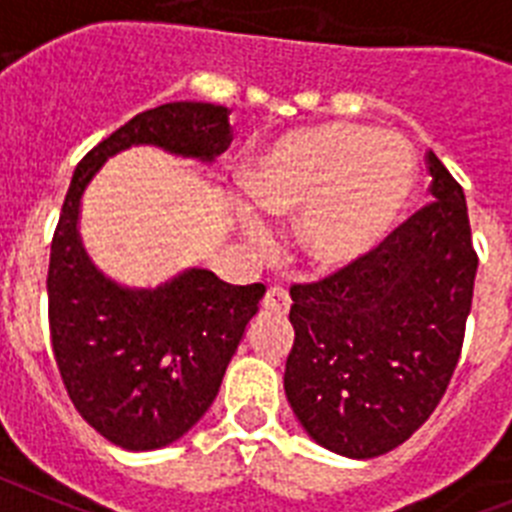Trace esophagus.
<instances>
[{
  "label": "esophagus",
  "mask_w": 512,
  "mask_h": 512,
  "mask_svg": "<svg viewBox=\"0 0 512 512\" xmlns=\"http://www.w3.org/2000/svg\"><path fill=\"white\" fill-rule=\"evenodd\" d=\"M288 306H291V296L283 286H270L265 299H262V309L270 311V314H286Z\"/></svg>",
  "instance_id": "esophagus-1"
}]
</instances>
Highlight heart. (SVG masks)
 Instances as JSON below:
<instances>
[{
    "mask_svg": "<svg viewBox=\"0 0 512 512\" xmlns=\"http://www.w3.org/2000/svg\"><path fill=\"white\" fill-rule=\"evenodd\" d=\"M415 167L391 133L322 123L286 133L244 177L247 201L262 216H301L299 242L317 270H342L389 234L412 193ZM255 242L265 226L247 216Z\"/></svg>",
    "mask_w": 512,
    "mask_h": 512,
    "instance_id": "obj_1",
    "label": "heart"
}]
</instances>
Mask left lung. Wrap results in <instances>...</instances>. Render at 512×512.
I'll use <instances>...</instances> for the list:
<instances>
[{"instance_id": "obj_1", "label": "left lung", "mask_w": 512, "mask_h": 512, "mask_svg": "<svg viewBox=\"0 0 512 512\" xmlns=\"http://www.w3.org/2000/svg\"><path fill=\"white\" fill-rule=\"evenodd\" d=\"M430 195L366 257L291 286L286 397L306 433L350 459L397 448L459 363L477 252L464 190L433 151Z\"/></svg>"}]
</instances>
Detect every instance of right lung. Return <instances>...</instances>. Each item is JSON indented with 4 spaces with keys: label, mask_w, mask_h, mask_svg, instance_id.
<instances>
[{
    "label": "right lung",
    "mask_w": 512,
    "mask_h": 512,
    "mask_svg": "<svg viewBox=\"0 0 512 512\" xmlns=\"http://www.w3.org/2000/svg\"><path fill=\"white\" fill-rule=\"evenodd\" d=\"M229 113L211 102H167L133 115L77 164L53 231V358L79 415L128 451L167 446L206 415L265 286H231L193 268L154 291L121 288L84 252L79 201L102 162L133 144L211 162L231 144Z\"/></svg>",
    "instance_id": "obj_1"
}]
</instances>
